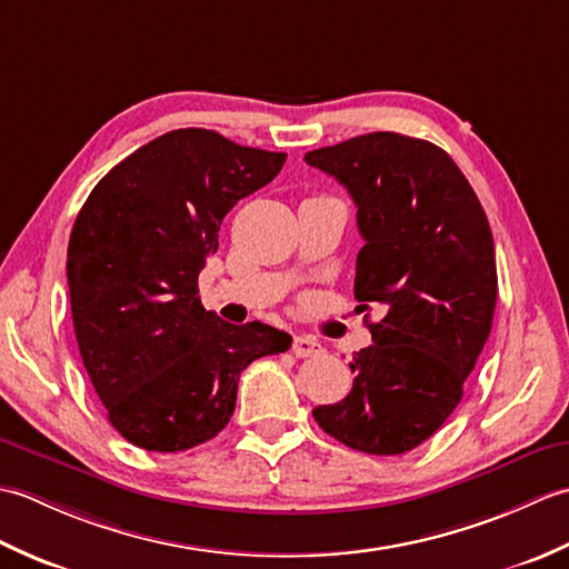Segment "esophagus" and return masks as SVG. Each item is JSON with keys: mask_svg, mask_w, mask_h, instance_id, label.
<instances>
[{"mask_svg": "<svg viewBox=\"0 0 569 569\" xmlns=\"http://www.w3.org/2000/svg\"><path fill=\"white\" fill-rule=\"evenodd\" d=\"M291 352H293L296 357H316V355L322 352V345L316 340V337L298 335V337H293Z\"/></svg>", "mask_w": 569, "mask_h": 569, "instance_id": "34e87169", "label": "esophagus"}]
</instances>
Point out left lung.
<instances>
[{
	"mask_svg": "<svg viewBox=\"0 0 569 569\" xmlns=\"http://www.w3.org/2000/svg\"><path fill=\"white\" fill-rule=\"evenodd\" d=\"M306 161L352 196L365 239L355 298L386 310L349 365L352 391L312 416L352 450L403 455L462 401L491 332L499 286L489 220L457 163L430 141L371 131L308 151Z\"/></svg>",
	"mask_w": 569,
	"mask_h": 569,
	"instance_id": "left-lung-1",
	"label": "left lung"
}]
</instances>
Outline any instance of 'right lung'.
I'll return each mask as SVG.
<instances>
[{"instance_id": "add662e5", "label": "right lung", "mask_w": 569, "mask_h": 569, "mask_svg": "<svg viewBox=\"0 0 569 569\" xmlns=\"http://www.w3.org/2000/svg\"><path fill=\"white\" fill-rule=\"evenodd\" d=\"M286 153L210 129H176L117 163L84 200L68 244L72 328L114 430L151 452L212 440L234 413L239 373L291 335L204 310L198 276L237 200Z\"/></svg>"}]
</instances>
